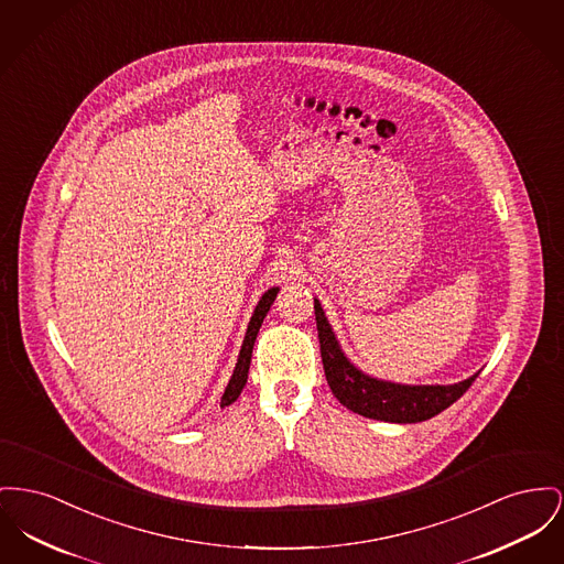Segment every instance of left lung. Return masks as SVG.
Instances as JSON below:
<instances>
[{
	"mask_svg": "<svg viewBox=\"0 0 564 564\" xmlns=\"http://www.w3.org/2000/svg\"><path fill=\"white\" fill-rule=\"evenodd\" d=\"M315 322L319 332L322 362L332 394L349 411L372 420L415 424L431 420L454 404L473 386L477 375L454 386H398L377 381L360 372L343 356L319 300H315Z\"/></svg>",
	"mask_w": 564,
	"mask_h": 564,
	"instance_id": "obj_1",
	"label": "left lung"
}]
</instances>
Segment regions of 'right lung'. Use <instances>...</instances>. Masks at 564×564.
Listing matches in <instances>:
<instances>
[{"mask_svg": "<svg viewBox=\"0 0 564 564\" xmlns=\"http://www.w3.org/2000/svg\"><path fill=\"white\" fill-rule=\"evenodd\" d=\"M276 292H279L276 288L268 290L264 296H262V300H260V304L256 306V313H253V317H251V322H249V328H247L245 340H242V349H240L238 362H236V368H234L232 379H230V383H228V388H226V392H224V397H221V406L232 404L234 400L240 397V392H242V388H245V383H247L249 365H251V354H253V343H256V336H258L260 326H262V322H264L265 313L270 311V304L276 299Z\"/></svg>", "mask_w": 564, "mask_h": 564, "instance_id": "add662e5", "label": "right lung"}]
</instances>
